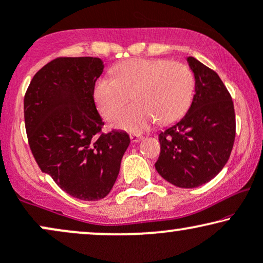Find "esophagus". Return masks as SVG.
<instances>
[{"label":"esophagus","instance_id":"1","mask_svg":"<svg viewBox=\"0 0 263 263\" xmlns=\"http://www.w3.org/2000/svg\"><path fill=\"white\" fill-rule=\"evenodd\" d=\"M129 138H131V141L134 142V143H137L139 141H142L143 136L142 135H137V134H131V135H129Z\"/></svg>","mask_w":263,"mask_h":263}]
</instances>
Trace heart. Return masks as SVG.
I'll return each mask as SVG.
<instances>
[{
	"mask_svg": "<svg viewBox=\"0 0 263 263\" xmlns=\"http://www.w3.org/2000/svg\"><path fill=\"white\" fill-rule=\"evenodd\" d=\"M112 79L96 82L93 98L107 120L114 118L131 95L135 103L115 119L118 128L142 132L155 119L160 125L177 121L191 105L194 76L188 65L166 59H129L112 68Z\"/></svg>",
	"mask_w": 263,
	"mask_h": 263,
	"instance_id": "b5f03b06",
	"label": "heart"
}]
</instances>
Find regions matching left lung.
<instances>
[{"mask_svg": "<svg viewBox=\"0 0 263 263\" xmlns=\"http://www.w3.org/2000/svg\"><path fill=\"white\" fill-rule=\"evenodd\" d=\"M195 93L187 114L159 134L155 168L179 188L211 181L227 164L235 138L234 105L220 76L194 57L187 58Z\"/></svg>", "mask_w": 263, "mask_h": 263, "instance_id": "left-lung-1", "label": "left lung"}]
</instances>
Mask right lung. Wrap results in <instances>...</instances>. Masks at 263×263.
Returning <instances> with one entry per match:
<instances>
[{"label": "right lung", "mask_w": 263, "mask_h": 263, "mask_svg": "<svg viewBox=\"0 0 263 263\" xmlns=\"http://www.w3.org/2000/svg\"><path fill=\"white\" fill-rule=\"evenodd\" d=\"M103 69L101 58H57L36 72L24 97L26 135L40 168L86 201L109 194L129 145L124 131L102 134L93 88Z\"/></svg>", "instance_id": "1"}]
</instances>
